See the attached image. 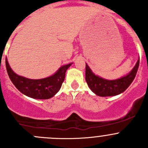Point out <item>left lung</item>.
<instances>
[{"mask_svg":"<svg viewBox=\"0 0 148 148\" xmlns=\"http://www.w3.org/2000/svg\"><path fill=\"white\" fill-rule=\"evenodd\" d=\"M140 64V59L132 71L123 77L114 80H107L101 78L92 72L86 64L85 79L91 90L100 97L115 96L125 92L131 84L136 76Z\"/></svg>","mask_w":148,"mask_h":148,"instance_id":"obj_1","label":"left lung"}]
</instances>
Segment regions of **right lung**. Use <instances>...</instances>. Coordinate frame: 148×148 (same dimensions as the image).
Masks as SVG:
<instances>
[{
	"label": "right lung",
	"instance_id": "right-lung-1",
	"mask_svg": "<svg viewBox=\"0 0 148 148\" xmlns=\"http://www.w3.org/2000/svg\"><path fill=\"white\" fill-rule=\"evenodd\" d=\"M71 64L62 66L52 76L41 79H31L16 74L10 67L5 59V66L12 83L23 95L38 99H47L59 91L64 81L65 74Z\"/></svg>",
	"mask_w": 148,
	"mask_h": 148
}]
</instances>
